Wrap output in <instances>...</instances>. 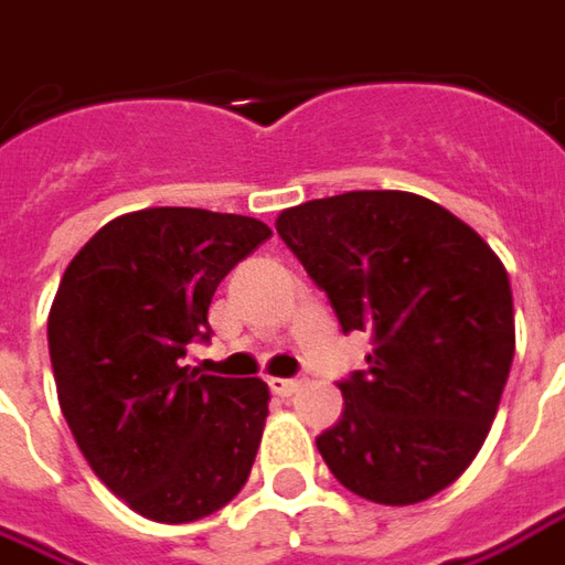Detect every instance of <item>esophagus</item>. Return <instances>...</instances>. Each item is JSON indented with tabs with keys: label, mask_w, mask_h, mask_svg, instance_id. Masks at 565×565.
Instances as JSON below:
<instances>
[{
	"label": "esophagus",
	"mask_w": 565,
	"mask_h": 565,
	"mask_svg": "<svg viewBox=\"0 0 565 565\" xmlns=\"http://www.w3.org/2000/svg\"><path fill=\"white\" fill-rule=\"evenodd\" d=\"M301 387V379H270V391L279 396H291Z\"/></svg>",
	"instance_id": "esophagus-1"
}]
</instances>
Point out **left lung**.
Segmentation results:
<instances>
[{"label":"left lung","instance_id":"obj_1","mask_svg":"<svg viewBox=\"0 0 565 565\" xmlns=\"http://www.w3.org/2000/svg\"><path fill=\"white\" fill-rule=\"evenodd\" d=\"M341 332L372 334L317 437L334 480L379 504L452 486L495 422L513 360L508 270L465 221L399 190H353L276 217Z\"/></svg>","mask_w":565,"mask_h":565}]
</instances>
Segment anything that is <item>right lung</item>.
Returning <instances> with one entry per match:
<instances>
[{"label": "right lung", "mask_w": 565, "mask_h": 565, "mask_svg": "<svg viewBox=\"0 0 565 565\" xmlns=\"http://www.w3.org/2000/svg\"><path fill=\"white\" fill-rule=\"evenodd\" d=\"M270 227L205 209H143L104 224L70 260L49 313L57 399L85 461L157 523L221 511L248 480L270 391L200 375L209 305Z\"/></svg>", "instance_id": "add662e5"}]
</instances>
